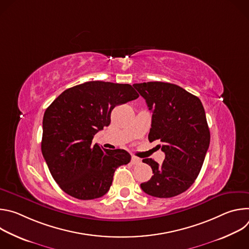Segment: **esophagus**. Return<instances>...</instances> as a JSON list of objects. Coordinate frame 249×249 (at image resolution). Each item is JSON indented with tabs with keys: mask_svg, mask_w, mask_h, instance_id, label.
Wrapping results in <instances>:
<instances>
[{
	"mask_svg": "<svg viewBox=\"0 0 249 249\" xmlns=\"http://www.w3.org/2000/svg\"><path fill=\"white\" fill-rule=\"evenodd\" d=\"M131 162H132L133 164H140V163H141V160H140L139 158H137V157H132Z\"/></svg>",
	"mask_w": 249,
	"mask_h": 249,
	"instance_id": "obj_1",
	"label": "esophagus"
}]
</instances>
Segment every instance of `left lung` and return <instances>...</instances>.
<instances>
[{"instance_id": "obj_1", "label": "left lung", "mask_w": 249, "mask_h": 249, "mask_svg": "<svg viewBox=\"0 0 249 249\" xmlns=\"http://www.w3.org/2000/svg\"><path fill=\"white\" fill-rule=\"evenodd\" d=\"M133 87L146 99L153 112L149 141L161 142L164 160L152 159L154 175L141 184L143 191L158 198H170L186 191L202 168L210 145V130L201 100L169 83L149 82Z\"/></svg>"}]
</instances>
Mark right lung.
<instances>
[{"mask_svg": "<svg viewBox=\"0 0 249 249\" xmlns=\"http://www.w3.org/2000/svg\"><path fill=\"white\" fill-rule=\"evenodd\" d=\"M139 97L131 85L87 82L63 91L45 110L41 151L60 188L80 200L108 192L116 168L127 164L125 150L91 145L93 136L110 124L116 105Z\"/></svg>", "mask_w": 249, "mask_h": 249, "instance_id": "right-lung-1", "label": "right lung"}]
</instances>
